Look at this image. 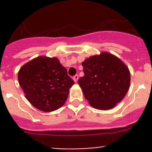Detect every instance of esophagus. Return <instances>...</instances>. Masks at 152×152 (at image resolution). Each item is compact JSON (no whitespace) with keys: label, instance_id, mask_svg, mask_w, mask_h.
I'll return each instance as SVG.
<instances>
[{"label":"esophagus","instance_id":"esophagus-1","mask_svg":"<svg viewBox=\"0 0 152 152\" xmlns=\"http://www.w3.org/2000/svg\"><path fill=\"white\" fill-rule=\"evenodd\" d=\"M73 81H74L75 82H77V81H78V79H79V76H78V75H75L74 76H73Z\"/></svg>","mask_w":152,"mask_h":152}]
</instances>
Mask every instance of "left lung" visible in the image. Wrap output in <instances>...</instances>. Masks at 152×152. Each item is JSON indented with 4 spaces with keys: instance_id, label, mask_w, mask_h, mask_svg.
<instances>
[{
    "instance_id": "obj_1",
    "label": "left lung",
    "mask_w": 152,
    "mask_h": 152,
    "mask_svg": "<svg viewBox=\"0 0 152 152\" xmlns=\"http://www.w3.org/2000/svg\"><path fill=\"white\" fill-rule=\"evenodd\" d=\"M82 65L85 76L78 83L93 108L111 110L123 100L130 85V71L123 61L104 51L87 58Z\"/></svg>"
}]
</instances>
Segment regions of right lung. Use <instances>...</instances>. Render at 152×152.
I'll return each instance as SVG.
<instances>
[{"instance_id": "1", "label": "right lung", "mask_w": 152, "mask_h": 152, "mask_svg": "<svg viewBox=\"0 0 152 152\" xmlns=\"http://www.w3.org/2000/svg\"><path fill=\"white\" fill-rule=\"evenodd\" d=\"M18 78L29 103L46 113L64 105L74 84L57 58L45 56H37L23 65Z\"/></svg>"}]
</instances>
